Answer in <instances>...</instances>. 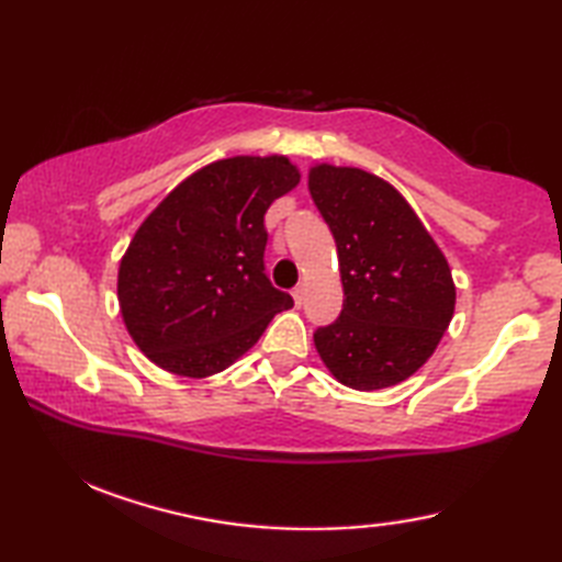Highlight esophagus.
Segmentation results:
<instances>
[{
  "label": "esophagus",
  "mask_w": 562,
  "mask_h": 562,
  "mask_svg": "<svg viewBox=\"0 0 562 562\" xmlns=\"http://www.w3.org/2000/svg\"><path fill=\"white\" fill-rule=\"evenodd\" d=\"M304 294H306V290L302 288V284H300V288H294V290H292V300H294V304H296V306H302V304H304Z\"/></svg>",
  "instance_id": "1"
}]
</instances>
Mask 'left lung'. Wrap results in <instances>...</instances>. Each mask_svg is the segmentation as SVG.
Instances as JSON below:
<instances>
[{"instance_id": "left-lung-1", "label": "left lung", "mask_w": 562, "mask_h": 562, "mask_svg": "<svg viewBox=\"0 0 562 562\" xmlns=\"http://www.w3.org/2000/svg\"><path fill=\"white\" fill-rule=\"evenodd\" d=\"M308 193L336 238L345 292L340 316L314 333L321 360L357 391L401 384L449 328L457 304L449 262L384 178L318 164Z\"/></svg>"}]
</instances>
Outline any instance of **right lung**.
I'll return each instance as SVG.
<instances>
[{
	"label": "right lung",
	"instance_id": "right-lung-1",
	"mask_svg": "<svg viewBox=\"0 0 562 562\" xmlns=\"http://www.w3.org/2000/svg\"><path fill=\"white\" fill-rule=\"evenodd\" d=\"M300 183L288 157H232L188 176L142 222L117 270L127 333L178 376L222 372L292 308L266 274V212Z\"/></svg>",
	"mask_w": 562,
	"mask_h": 562
}]
</instances>
